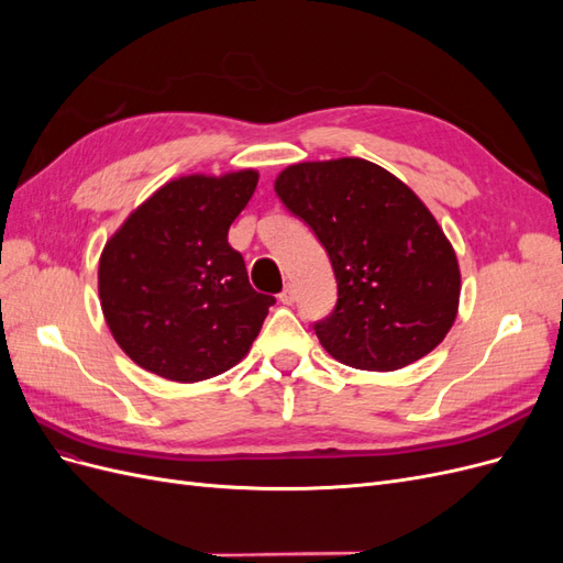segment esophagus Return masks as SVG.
<instances>
[{"label": "esophagus", "mask_w": 563, "mask_h": 563, "mask_svg": "<svg viewBox=\"0 0 563 563\" xmlns=\"http://www.w3.org/2000/svg\"><path fill=\"white\" fill-rule=\"evenodd\" d=\"M279 300L284 302V305H294L296 302V288L288 284V286H284V291L279 294Z\"/></svg>", "instance_id": "1"}]
</instances>
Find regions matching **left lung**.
<instances>
[{
    "label": "left lung",
    "mask_w": 563,
    "mask_h": 563,
    "mask_svg": "<svg viewBox=\"0 0 563 563\" xmlns=\"http://www.w3.org/2000/svg\"><path fill=\"white\" fill-rule=\"evenodd\" d=\"M275 192L329 253L338 300L312 327L333 360L397 371L446 338L460 269L411 187L378 164L345 157L288 166Z\"/></svg>",
    "instance_id": "obj_1"
}]
</instances>
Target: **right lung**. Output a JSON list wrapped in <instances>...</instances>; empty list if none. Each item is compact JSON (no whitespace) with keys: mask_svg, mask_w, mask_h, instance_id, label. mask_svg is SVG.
Segmentation results:
<instances>
[{"mask_svg":"<svg viewBox=\"0 0 563 563\" xmlns=\"http://www.w3.org/2000/svg\"><path fill=\"white\" fill-rule=\"evenodd\" d=\"M255 172L166 183L106 244L98 294L108 327L141 368L176 383L218 376L244 360L275 296L249 284L232 220Z\"/></svg>","mask_w":563,"mask_h":563,"instance_id":"obj_1","label":"right lung"}]
</instances>
